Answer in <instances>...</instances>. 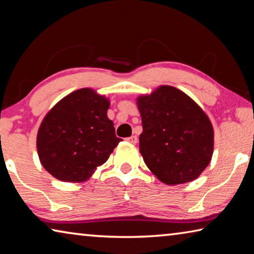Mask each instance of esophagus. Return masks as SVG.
<instances>
[{"instance_id": "1", "label": "esophagus", "mask_w": 254, "mask_h": 254, "mask_svg": "<svg viewBox=\"0 0 254 254\" xmlns=\"http://www.w3.org/2000/svg\"><path fill=\"white\" fill-rule=\"evenodd\" d=\"M127 141H128V142L132 143V144H135L137 142V137H136V135H132L130 137H127Z\"/></svg>"}]
</instances>
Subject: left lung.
Here are the masks:
<instances>
[{
	"label": "left lung",
	"instance_id": "1",
	"mask_svg": "<svg viewBox=\"0 0 254 254\" xmlns=\"http://www.w3.org/2000/svg\"><path fill=\"white\" fill-rule=\"evenodd\" d=\"M143 131L140 153L167 185L185 184L203 173L213 156L214 130L205 112L173 86L136 100Z\"/></svg>",
	"mask_w": 254,
	"mask_h": 254
}]
</instances>
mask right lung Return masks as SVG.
<instances>
[{"mask_svg":"<svg viewBox=\"0 0 254 254\" xmlns=\"http://www.w3.org/2000/svg\"><path fill=\"white\" fill-rule=\"evenodd\" d=\"M110 101L91 88L70 93L40 124L37 150L41 165L62 182L81 183L109 159L120 139L107 118Z\"/></svg>","mask_w":254,"mask_h":254,"instance_id":"add662e5","label":"right lung"}]
</instances>
